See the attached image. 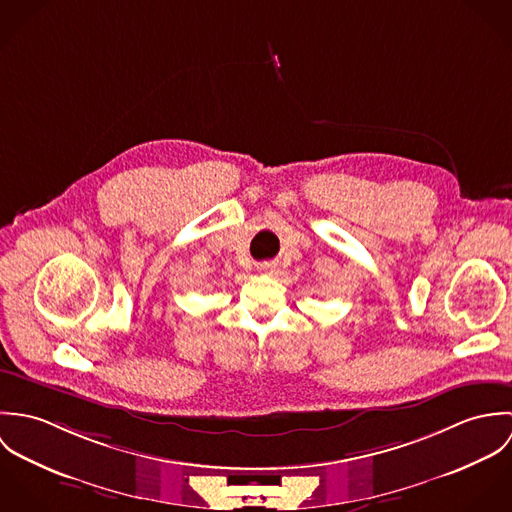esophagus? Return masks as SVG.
<instances>
[{"mask_svg":"<svg viewBox=\"0 0 512 512\" xmlns=\"http://www.w3.org/2000/svg\"><path fill=\"white\" fill-rule=\"evenodd\" d=\"M258 268H260V272H266V274H274L276 272V264L274 262H264Z\"/></svg>","mask_w":512,"mask_h":512,"instance_id":"34e87169","label":"esophagus"}]
</instances>
